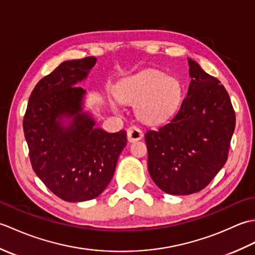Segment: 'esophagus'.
<instances>
[{
  "label": "esophagus",
  "mask_w": 255,
  "mask_h": 255,
  "mask_svg": "<svg viewBox=\"0 0 255 255\" xmlns=\"http://www.w3.org/2000/svg\"><path fill=\"white\" fill-rule=\"evenodd\" d=\"M143 137L142 131L137 126H130L127 130V139L128 141L133 142L137 141V140H140Z\"/></svg>",
  "instance_id": "34e87169"
}]
</instances>
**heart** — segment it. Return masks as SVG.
Listing matches in <instances>:
<instances>
[{
    "label": "heart",
    "mask_w": 255,
    "mask_h": 255,
    "mask_svg": "<svg viewBox=\"0 0 255 255\" xmlns=\"http://www.w3.org/2000/svg\"><path fill=\"white\" fill-rule=\"evenodd\" d=\"M184 90L181 81L159 70L148 69L123 80L117 96L134 104L137 117L144 124L158 125L171 119L180 110ZM112 108L117 111V105Z\"/></svg>",
    "instance_id": "obj_1"
}]
</instances>
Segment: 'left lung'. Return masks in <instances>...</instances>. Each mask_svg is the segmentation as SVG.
I'll return each instance as SVG.
<instances>
[{"instance_id":"1","label":"left lung","mask_w":255,"mask_h":255,"mask_svg":"<svg viewBox=\"0 0 255 255\" xmlns=\"http://www.w3.org/2000/svg\"><path fill=\"white\" fill-rule=\"evenodd\" d=\"M191 83L176 115L145 133L150 176L162 191H202L223 169L236 127L228 92L220 81L187 58Z\"/></svg>"}]
</instances>
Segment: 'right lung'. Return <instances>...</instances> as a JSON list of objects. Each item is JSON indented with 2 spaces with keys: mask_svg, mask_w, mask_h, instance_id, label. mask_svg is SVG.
<instances>
[{
  "mask_svg": "<svg viewBox=\"0 0 255 255\" xmlns=\"http://www.w3.org/2000/svg\"><path fill=\"white\" fill-rule=\"evenodd\" d=\"M97 59L62 62L32 90L23 122L36 175L63 200L80 203L104 191L127 143L126 131L96 127L85 110L88 79Z\"/></svg>",
  "mask_w": 255,
  "mask_h": 255,
  "instance_id": "obj_1",
  "label": "right lung"
}]
</instances>
